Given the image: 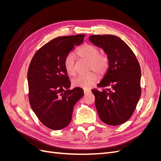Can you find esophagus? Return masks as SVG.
Returning a JSON list of instances; mask_svg holds the SVG:
<instances>
[{
  "label": "esophagus",
  "instance_id": "1",
  "mask_svg": "<svg viewBox=\"0 0 161 161\" xmlns=\"http://www.w3.org/2000/svg\"><path fill=\"white\" fill-rule=\"evenodd\" d=\"M90 92H91V90H89V89H84V93H85V95H87Z\"/></svg>",
  "mask_w": 161,
  "mask_h": 161
}]
</instances>
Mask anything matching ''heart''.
Segmentation results:
<instances>
[{"label": "heart", "instance_id": "1", "mask_svg": "<svg viewBox=\"0 0 161 161\" xmlns=\"http://www.w3.org/2000/svg\"><path fill=\"white\" fill-rule=\"evenodd\" d=\"M76 54L82 60L88 61L87 70H93L80 75L72 79V85L76 87L89 89L93 86L97 80V75H103L108 71L109 66V58L104 53H100V50L97 46L86 43L76 50ZM64 65L65 70L70 75L76 73L75 57L72 53L66 56ZM95 72H94V71Z\"/></svg>", "mask_w": 161, "mask_h": 161}]
</instances>
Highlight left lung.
Segmentation results:
<instances>
[{"mask_svg":"<svg viewBox=\"0 0 161 161\" xmlns=\"http://www.w3.org/2000/svg\"><path fill=\"white\" fill-rule=\"evenodd\" d=\"M89 39L109 58V69L97 85L103 90H91L99 116L108 125L122 124L132 115L141 95L139 62L131 48L118 36L95 35Z\"/></svg>","mask_w":161,"mask_h":161,"instance_id":"8db88e82","label":"left lung"}]
</instances>
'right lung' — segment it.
<instances>
[{
    "label": "right lung",
    "mask_w": 161,
    "mask_h": 161,
    "mask_svg": "<svg viewBox=\"0 0 161 161\" xmlns=\"http://www.w3.org/2000/svg\"><path fill=\"white\" fill-rule=\"evenodd\" d=\"M85 34L58 37L39 49L29 66V100L34 113L48 128L59 130L72 119L76 102L83 89H69L70 81L65 70V58L83 42Z\"/></svg>",
    "instance_id": "obj_1"
}]
</instances>
